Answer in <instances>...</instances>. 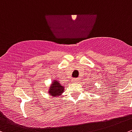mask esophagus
Returning <instances> with one entry per match:
<instances>
[{"label":"esophagus","instance_id":"1","mask_svg":"<svg viewBox=\"0 0 132 132\" xmlns=\"http://www.w3.org/2000/svg\"><path fill=\"white\" fill-rule=\"evenodd\" d=\"M78 78H75L72 80V81H73V82H78Z\"/></svg>","mask_w":132,"mask_h":132}]
</instances>
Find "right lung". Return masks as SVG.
I'll return each instance as SVG.
<instances>
[{
    "label": "right lung",
    "instance_id": "1",
    "mask_svg": "<svg viewBox=\"0 0 132 132\" xmlns=\"http://www.w3.org/2000/svg\"><path fill=\"white\" fill-rule=\"evenodd\" d=\"M64 91V86H61L58 80H54L49 87L48 93L52 96H60Z\"/></svg>",
    "mask_w": 132,
    "mask_h": 132
}]
</instances>
